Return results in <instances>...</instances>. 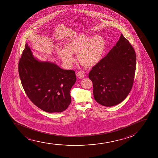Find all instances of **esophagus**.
I'll use <instances>...</instances> for the list:
<instances>
[{
    "label": "esophagus",
    "instance_id": "obj_1",
    "mask_svg": "<svg viewBox=\"0 0 158 158\" xmlns=\"http://www.w3.org/2000/svg\"><path fill=\"white\" fill-rule=\"evenodd\" d=\"M76 75L80 78H83L84 77V74L81 71H78V72L76 73Z\"/></svg>",
    "mask_w": 158,
    "mask_h": 158
}]
</instances>
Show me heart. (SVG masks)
Listing matches in <instances>:
<instances>
[{
    "instance_id": "b5f03b06",
    "label": "heart",
    "mask_w": 158,
    "mask_h": 158,
    "mask_svg": "<svg viewBox=\"0 0 158 158\" xmlns=\"http://www.w3.org/2000/svg\"><path fill=\"white\" fill-rule=\"evenodd\" d=\"M64 47H58L57 50L58 56L64 62L71 65L74 60L73 54L77 53L79 62L89 67L100 61L105 49V42L99 35L91 37L80 34L68 40Z\"/></svg>"
}]
</instances>
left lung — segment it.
Segmentation results:
<instances>
[{"instance_id":"obj_1","label":"left lung","mask_w":158,"mask_h":158,"mask_svg":"<svg viewBox=\"0 0 158 158\" xmlns=\"http://www.w3.org/2000/svg\"><path fill=\"white\" fill-rule=\"evenodd\" d=\"M136 61L134 48L121 34L116 45L89 73L98 103L110 107L127 97L132 87Z\"/></svg>"}]
</instances>
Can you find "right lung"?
I'll return each instance as SVG.
<instances>
[{"mask_svg": "<svg viewBox=\"0 0 158 158\" xmlns=\"http://www.w3.org/2000/svg\"><path fill=\"white\" fill-rule=\"evenodd\" d=\"M18 72L24 91L40 109L46 112L59 113L69 107L71 102L69 92L76 81L74 71L36 60L26 43Z\"/></svg>", "mask_w": 158, "mask_h": 158, "instance_id": "right-lung-1", "label": "right lung"}]
</instances>
